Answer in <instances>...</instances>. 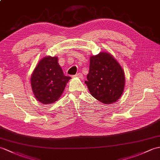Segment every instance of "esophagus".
I'll list each match as a JSON object with an SVG mask.
<instances>
[{"label": "esophagus", "instance_id": "34e87169", "mask_svg": "<svg viewBox=\"0 0 160 160\" xmlns=\"http://www.w3.org/2000/svg\"><path fill=\"white\" fill-rule=\"evenodd\" d=\"M73 77L79 78H82L83 75H82V73H76V75H74V76H73Z\"/></svg>", "mask_w": 160, "mask_h": 160}]
</instances>
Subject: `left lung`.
<instances>
[{"instance_id":"1","label":"left lung","mask_w":160,"mask_h":160,"mask_svg":"<svg viewBox=\"0 0 160 160\" xmlns=\"http://www.w3.org/2000/svg\"><path fill=\"white\" fill-rule=\"evenodd\" d=\"M93 98L106 104L117 102L123 92L124 72L121 65L107 52L90 58V66L85 81Z\"/></svg>"}]
</instances>
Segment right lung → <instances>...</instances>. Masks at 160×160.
Masks as SVG:
<instances>
[{"mask_svg":"<svg viewBox=\"0 0 160 160\" xmlns=\"http://www.w3.org/2000/svg\"><path fill=\"white\" fill-rule=\"evenodd\" d=\"M70 79L63 73L57 57H46L39 62L32 74V90L41 103H52L60 98Z\"/></svg>","mask_w":160,"mask_h":160,"instance_id":"obj_1","label":"right lung"}]
</instances>
